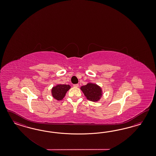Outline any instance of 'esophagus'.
Wrapping results in <instances>:
<instances>
[{"instance_id":"34e87169","label":"esophagus","mask_w":156,"mask_h":156,"mask_svg":"<svg viewBox=\"0 0 156 156\" xmlns=\"http://www.w3.org/2000/svg\"><path fill=\"white\" fill-rule=\"evenodd\" d=\"M73 86L75 87H78L79 86V85L78 84H74V85H73Z\"/></svg>"}]
</instances>
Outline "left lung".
<instances>
[{
    "label": "left lung",
    "instance_id": "8db88e82",
    "mask_svg": "<svg viewBox=\"0 0 156 156\" xmlns=\"http://www.w3.org/2000/svg\"><path fill=\"white\" fill-rule=\"evenodd\" d=\"M80 89L86 97V98L91 101H98L102 95L101 87L96 84L89 83L85 86H82Z\"/></svg>",
    "mask_w": 156,
    "mask_h": 156
}]
</instances>
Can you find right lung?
I'll list each match as a JSON object with an SVG mask.
<instances>
[{
    "instance_id": "obj_1",
    "label": "right lung",
    "mask_w": 156,
    "mask_h": 156,
    "mask_svg": "<svg viewBox=\"0 0 156 156\" xmlns=\"http://www.w3.org/2000/svg\"><path fill=\"white\" fill-rule=\"evenodd\" d=\"M69 85H58L52 87L51 90L52 97L57 100H62L65 96L67 91L70 89Z\"/></svg>"
}]
</instances>
